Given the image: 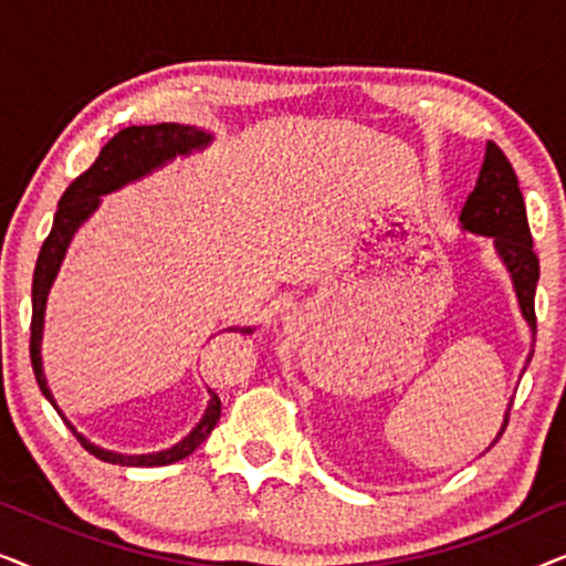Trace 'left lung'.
Segmentation results:
<instances>
[{"instance_id": "1", "label": "left lung", "mask_w": 566, "mask_h": 566, "mask_svg": "<svg viewBox=\"0 0 566 566\" xmlns=\"http://www.w3.org/2000/svg\"><path fill=\"white\" fill-rule=\"evenodd\" d=\"M459 221L463 231L494 239V250L505 262L510 277H513L521 312L531 332L536 335V306H533V301H536L538 258L533 252V237L528 229V216H525L523 192L517 188V175L497 144L486 142L482 172H479L474 190H471V196L461 208ZM531 355L525 363H531ZM510 407H513V399H510ZM510 407L494 443L507 428Z\"/></svg>"}]
</instances>
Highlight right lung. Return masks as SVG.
I'll return each mask as SVG.
<instances>
[{"label": "right lung", "instance_id": "right-lung-1", "mask_svg": "<svg viewBox=\"0 0 566 566\" xmlns=\"http://www.w3.org/2000/svg\"><path fill=\"white\" fill-rule=\"evenodd\" d=\"M211 134L200 130L196 126H180V123H157V126H128L115 134L111 142L103 146L99 157L95 159L87 172H82L76 180L69 185L64 196L59 200V211L53 216L51 234L45 237L41 247V254H38L35 273H33V322H30V360H33V374L35 381L41 386L43 397L51 401L53 409L61 415L56 407V399L45 384L43 376V360H41V339H43V316H45V301H49V291L53 281H56V273L64 262V254L69 250V242H72L74 231L82 227L84 221L90 219L92 213L97 211L99 196H107V192L120 190L123 185L142 180L144 175L154 172L161 165H167L169 159L185 157L192 149H206L211 144ZM229 332H247L250 335L252 327H229ZM211 394L208 399L206 415L200 417V422L190 430V436H185L180 443L167 448V451L159 453H144V455H123L105 451L95 443H90L82 432H76L72 422L66 420L69 430L74 432L76 440L84 446V451H90L95 459L105 463H118V467H167V463L182 461L185 455H190L196 448L203 443V440L211 436L221 417V399L219 394Z\"/></svg>", "mask_w": 566, "mask_h": 566}]
</instances>
